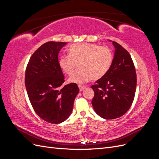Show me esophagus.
I'll return each mask as SVG.
<instances>
[{
    "mask_svg": "<svg viewBox=\"0 0 159 159\" xmlns=\"http://www.w3.org/2000/svg\"><path fill=\"white\" fill-rule=\"evenodd\" d=\"M78 87H79V89H80V91H83L85 88V85H78Z\"/></svg>",
    "mask_w": 159,
    "mask_h": 159,
    "instance_id": "obj_1",
    "label": "esophagus"
}]
</instances>
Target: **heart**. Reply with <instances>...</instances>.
<instances>
[{
    "label": "heart",
    "mask_w": 159,
    "mask_h": 159,
    "mask_svg": "<svg viewBox=\"0 0 159 159\" xmlns=\"http://www.w3.org/2000/svg\"><path fill=\"white\" fill-rule=\"evenodd\" d=\"M70 55L60 57L59 65L66 74H73L78 64L79 68L69 81L71 83L83 84L93 80H99L107 73L113 62V54L106 46L81 43L71 45Z\"/></svg>",
    "instance_id": "1"
}]
</instances>
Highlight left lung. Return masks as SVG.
<instances>
[{
	"mask_svg": "<svg viewBox=\"0 0 159 159\" xmlns=\"http://www.w3.org/2000/svg\"><path fill=\"white\" fill-rule=\"evenodd\" d=\"M115 55L111 68L91 86V101L95 113L105 119L119 118L131 107L135 94L137 74L129 53L113 42Z\"/></svg>",
	"mask_w": 159,
	"mask_h": 159,
	"instance_id": "1",
	"label": "left lung"
}]
</instances>
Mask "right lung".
I'll return each instance as SVG.
<instances>
[{
	"label": "right lung",
	"mask_w": 159,
	"mask_h": 159,
	"mask_svg": "<svg viewBox=\"0 0 159 159\" xmlns=\"http://www.w3.org/2000/svg\"><path fill=\"white\" fill-rule=\"evenodd\" d=\"M67 42H48L30 57L25 73V86L36 114L48 123L58 124L71 113L79 93L75 83L64 85V76L58 54Z\"/></svg>",
	"instance_id": "obj_1"
}]
</instances>
